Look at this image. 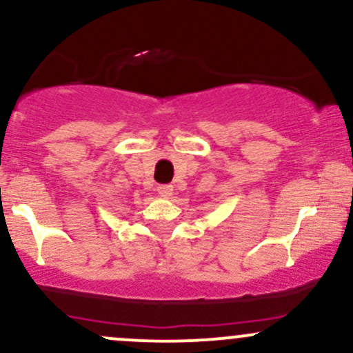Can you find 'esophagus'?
Here are the masks:
<instances>
[{
	"instance_id": "34e87169",
	"label": "esophagus",
	"mask_w": 353,
	"mask_h": 353,
	"mask_svg": "<svg viewBox=\"0 0 353 353\" xmlns=\"http://www.w3.org/2000/svg\"><path fill=\"white\" fill-rule=\"evenodd\" d=\"M157 192H159V194H161V196L168 197V196L172 194V185H169V184L159 185V188H157Z\"/></svg>"
}]
</instances>
